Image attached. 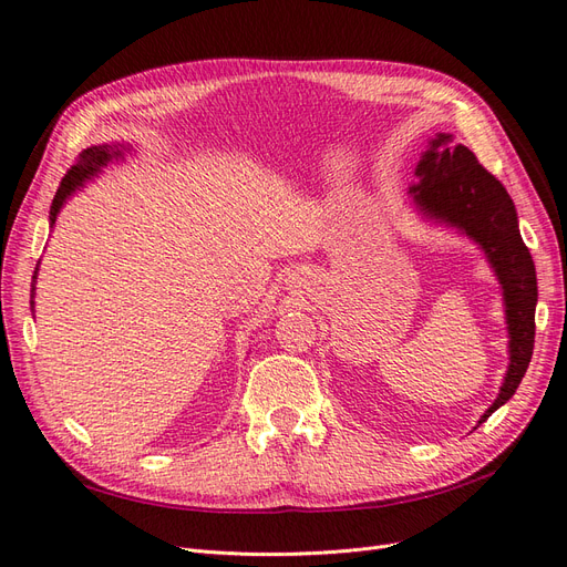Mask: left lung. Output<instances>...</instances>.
<instances>
[{"mask_svg": "<svg viewBox=\"0 0 567 567\" xmlns=\"http://www.w3.org/2000/svg\"><path fill=\"white\" fill-rule=\"evenodd\" d=\"M416 184L409 186L414 208L435 225L452 227L485 252L502 286L508 369L499 394L480 416L485 423L516 394L535 350L537 271L518 229V213L504 184L477 163L475 153L437 132L416 165Z\"/></svg>", "mask_w": 567, "mask_h": 567, "instance_id": "8db88e82", "label": "left lung"}]
</instances>
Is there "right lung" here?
<instances>
[{
    "label": "right lung",
    "instance_id": "add662e5",
    "mask_svg": "<svg viewBox=\"0 0 567 567\" xmlns=\"http://www.w3.org/2000/svg\"><path fill=\"white\" fill-rule=\"evenodd\" d=\"M125 151H130V146H123V144H104V146H92L87 151L80 153L78 163L68 169V175L63 177L59 192L54 196V203H51V210H49V225L54 227L56 225V217L61 213V208L65 205V200L71 198L80 186H84V182L96 177L101 169H104L111 161H117V158H125ZM35 279H38V271L35 277H32V298H35ZM35 305V302H32Z\"/></svg>",
    "mask_w": 567,
    "mask_h": 567
}]
</instances>
